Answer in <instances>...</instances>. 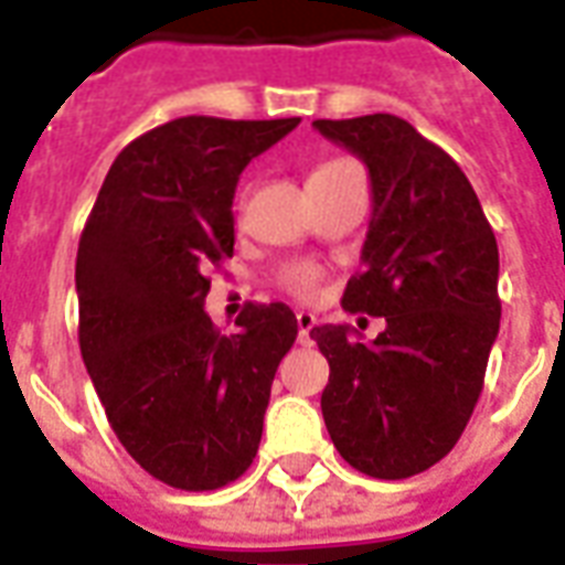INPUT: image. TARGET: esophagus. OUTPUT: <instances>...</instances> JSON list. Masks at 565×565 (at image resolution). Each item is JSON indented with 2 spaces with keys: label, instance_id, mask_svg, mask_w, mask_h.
<instances>
[{
  "label": "esophagus",
  "instance_id": "34e87169",
  "mask_svg": "<svg viewBox=\"0 0 565 565\" xmlns=\"http://www.w3.org/2000/svg\"><path fill=\"white\" fill-rule=\"evenodd\" d=\"M298 340L300 343H310V331L316 328V316L312 312H298Z\"/></svg>",
  "mask_w": 565,
  "mask_h": 565
}]
</instances>
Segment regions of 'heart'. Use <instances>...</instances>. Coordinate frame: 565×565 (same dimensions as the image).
I'll return each mask as SVG.
<instances>
[{"label":"heart","mask_w":565,"mask_h":565,"mask_svg":"<svg viewBox=\"0 0 565 565\" xmlns=\"http://www.w3.org/2000/svg\"><path fill=\"white\" fill-rule=\"evenodd\" d=\"M345 164H352V162L333 159V162L319 164V168L310 174V180H322V177L340 171V168H345ZM310 180H307V183H310ZM279 282H282V288L291 291L295 298H312V295H316V288H319V282H322V270H319L316 265H291L279 274Z\"/></svg>","instance_id":"1"}]
</instances>
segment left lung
I'll return each mask as SVG.
<instances>
[{
  "label": "left lung",
  "instance_id": "obj_1",
  "mask_svg": "<svg viewBox=\"0 0 565 565\" xmlns=\"http://www.w3.org/2000/svg\"><path fill=\"white\" fill-rule=\"evenodd\" d=\"M370 171L373 213L343 307L382 316L373 343L349 324L310 337L331 364L324 427L349 467L409 479L455 448L500 333V253L467 174L394 114L316 119Z\"/></svg>",
  "mask_w": 565,
  "mask_h": 565
}]
</instances>
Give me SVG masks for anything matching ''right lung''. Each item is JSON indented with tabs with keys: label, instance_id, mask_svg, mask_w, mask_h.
I'll list each match as a JSON object with an SVG mask.
<instances>
[{
	"label": "right lung",
	"instance_id": "obj_1",
	"mask_svg": "<svg viewBox=\"0 0 565 565\" xmlns=\"http://www.w3.org/2000/svg\"><path fill=\"white\" fill-rule=\"evenodd\" d=\"M298 122L180 117L147 131L114 159L81 234L86 373L122 448L180 491H216L249 469L298 337L286 303H246L234 333L204 312V274L234 255L243 168Z\"/></svg>",
	"mask_w": 565,
	"mask_h": 565
}]
</instances>
